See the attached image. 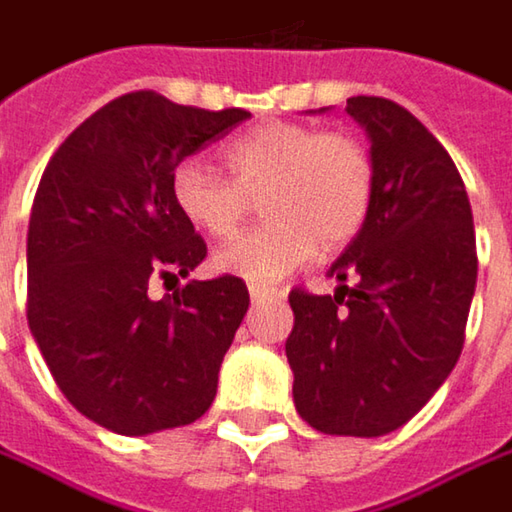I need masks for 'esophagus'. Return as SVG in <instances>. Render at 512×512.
Listing matches in <instances>:
<instances>
[{
  "label": "esophagus",
  "mask_w": 512,
  "mask_h": 512,
  "mask_svg": "<svg viewBox=\"0 0 512 512\" xmlns=\"http://www.w3.org/2000/svg\"><path fill=\"white\" fill-rule=\"evenodd\" d=\"M271 297H276V291H271V288H262V285H250V300L259 306V303H265V300H271Z\"/></svg>",
  "instance_id": "esophagus-1"
}]
</instances>
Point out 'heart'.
Segmentation results:
<instances>
[{
	"instance_id": "heart-1",
	"label": "heart",
	"mask_w": 512,
	"mask_h": 512,
	"mask_svg": "<svg viewBox=\"0 0 512 512\" xmlns=\"http://www.w3.org/2000/svg\"><path fill=\"white\" fill-rule=\"evenodd\" d=\"M233 180L198 157L171 171V201L203 236L227 238L250 198L262 195V224L221 244L212 268L250 285L276 282L303 268L320 247L332 253L358 236L373 192L376 165L361 139L294 122H268L224 148Z\"/></svg>"
}]
</instances>
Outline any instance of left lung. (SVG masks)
Wrapping results in <instances>:
<instances>
[{
	"label": "left lung",
	"mask_w": 512,
	"mask_h": 512,
	"mask_svg": "<svg viewBox=\"0 0 512 512\" xmlns=\"http://www.w3.org/2000/svg\"><path fill=\"white\" fill-rule=\"evenodd\" d=\"M347 113L370 139L373 206L329 268L341 282L335 297L291 291L285 355L297 414L311 428L382 437L455 370L478 256L463 180L420 119L376 95L347 98Z\"/></svg>",
	"instance_id": "obj_1"
}]
</instances>
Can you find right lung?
<instances>
[{"label": "right lung", "mask_w": 512, "mask_h": 512, "mask_svg": "<svg viewBox=\"0 0 512 512\" xmlns=\"http://www.w3.org/2000/svg\"><path fill=\"white\" fill-rule=\"evenodd\" d=\"M247 110L128 92L69 133L28 221V326L63 396L107 431L142 437L203 417L250 294L238 276H189L206 244L171 201V171Z\"/></svg>", "instance_id": "right-lung-1"}]
</instances>
